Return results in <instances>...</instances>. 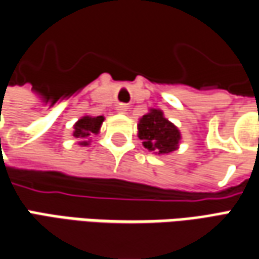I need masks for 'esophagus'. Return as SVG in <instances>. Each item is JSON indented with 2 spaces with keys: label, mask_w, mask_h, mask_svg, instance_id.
Returning <instances> with one entry per match:
<instances>
[{
  "label": "esophagus",
  "mask_w": 259,
  "mask_h": 259,
  "mask_svg": "<svg viewBox=\"0 0 259 259\" xmlns=\"http://www.w3.org/2000/svg\"><path fill=\"white\" fill-rule=\"evenodd\" d=\"M126 110H128V108H126V106H118V107H117V111L121 112V114H124Z\"/></svg>",
  "instance_id": "34e87169"
}]
</instances>
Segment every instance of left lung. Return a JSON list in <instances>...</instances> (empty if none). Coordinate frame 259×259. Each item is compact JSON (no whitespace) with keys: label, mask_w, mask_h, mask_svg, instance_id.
<instances>
[{"label":"left lung","mask_w":259,"mask_h":259,"mask_svg":"<svg viewBox=\"0 0 259 259\" xmlns=\"http://www.w3.org/2000/svg\"><path fill=\"white\" fill-rule=\"evenodd\" d=\"M138 138L149 152L167 155L179 148L182 134L174 122L165 118L162 110L149 108L138 121Z\"/></svg>","instance_id":"1"}]
</instances>
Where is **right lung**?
Masks as SVG:
<instances>
[{"mask_svg": "<svg viewBox=\"0 0 259 259\" xmlns=\"http://www.w3.org/2000/svg\"><path fill=\"white\" fill-rule=\"evenodd\" d=\"M104 117H93V115H83L81 118L76 121L73 125V138L77 140L80 147H89L92 142V135H97L100 133V128L104 122Z\"/></svg>", "mask_w": 259, "mask_h": 259, "instance_id": "right-lung-1", "label": "right lung"}]
</instances>
